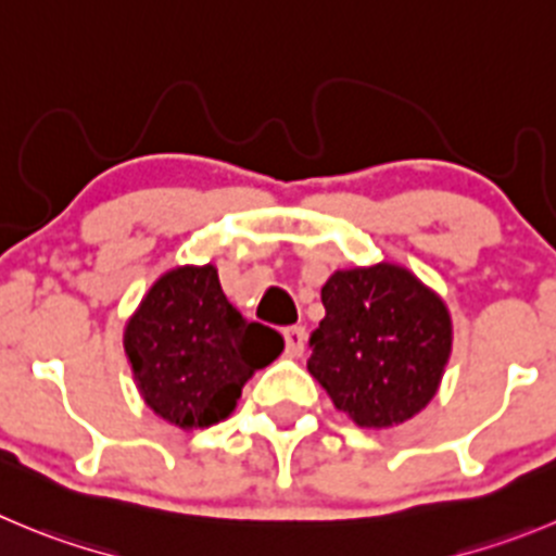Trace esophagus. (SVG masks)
Segmentation results:
<instances>
[{"label": "esophagus", "instance_id": "obj_1", "mask_svg": "<svg viewBox=\"0 0 556 556\" xmlns=\"http://www.w3.org/2000/svg\"><path fill=\"white\" fill-rule=\"evenodd\" d=\"M282 334H285V349H288V354L302 356L304 345H307V329H304V326H288Z\"/></svg>", "mask_w": 556, "mask_h": 556}]
</instances>
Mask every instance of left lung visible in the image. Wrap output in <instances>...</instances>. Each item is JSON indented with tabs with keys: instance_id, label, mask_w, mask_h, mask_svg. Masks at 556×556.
<instances>
[{
	"instance_id": "obj_1",
	"label": "left lung",
	"mask_w": 556,
	"mask_h": 556,
	"mask_svg": "<svg viewBox=\"0 0 556 556\" xmlns=\"http://www.w3.org/2000/svg\"><path fill=\"white\" fill-rule=\"evenodd\" d=\"M320 302L307 370L337 412L359 428H392L433 401L453 351V320L433 290L378 263L331 274Z\"/></svg>"
}]
</instances>
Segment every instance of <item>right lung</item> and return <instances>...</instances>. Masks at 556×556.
<instances>
[{
  "mask_svg": "<svg viewBox=\"0 0 556 556\" xmlns=\"http://www.w3.org/2000/svg\"><path fill=\"white\" fill-rule=\"evenodd\" d=\"M123 345L144 403L191 430L230 417L243 383L282 354L285 340L243 318L207 263L155 279L126 324Z\"/></svg>",
  "mask_w": 556,
  "mask_h": 556,
  "instance_id": "obj_1",
  "label": "right lung"
}]
</instances>
